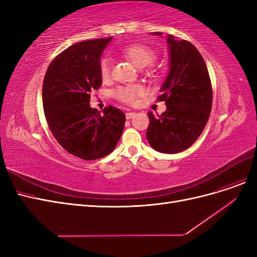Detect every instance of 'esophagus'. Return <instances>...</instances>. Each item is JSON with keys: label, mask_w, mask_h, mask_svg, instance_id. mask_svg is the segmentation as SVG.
<instances>
[{"label": "esophagus", "mask_w": 257, "mask_h": 257, "mask_svg": "<svg viewBox=\"0 0 257 257\" xmlns=\"http://www.w3.org/2000/svg\"><path fill=\"white\" fill-rule=\"evenodd\" d=\"M135 114H136L135 112H132V111H128V112H126V113H125V116H126V119H127V120H130V119H132V118H133V116H134Z\"/></svg>", "instance_id": "1"}]
</instances>
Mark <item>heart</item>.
<instances>
[{
    "label": "heart",
    "instance_id": "1",
    "mask_svg": "<svg viewBox=\"0 0 257 257\" xmlns=\"http://www.w3.org/2000/svg\"><path fill=\"white\" fill-rule=\"evenodd\" d=\"M122 52L138 67H146L152 64L157 60L158 54L155 50L149 46L144 44H133L126 46L122 49ZM99 75L103 79H107L111 72V59L109 57H103L98 64ZM142 93V88L136 84L121 85L114 91V96L119 100L126 104H133L138 95Z\"/></svg>",
    "mask_w": 257,
    "mask_h": 257
}]
</instances>
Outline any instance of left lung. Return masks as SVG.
I'll list each match as a JSON object with an SVG mask.
<instances>
[{
  "label": "left lung",
  "instance_id": "left-lung-1",
  "mask_svg": "<svg viewBox=\"0 0 257 257\" xmlns=\"http://www.w3.org/2000/svg\"><path fill=\"white\" fill-rule=\"evenodd\" d=\"M161 35L160 32H153ZM169 73L162 85L166 110L154 116L150 111L147 139L154 150L179 153L190 148L203 133L212 107V87L204 58L188 41L167 36Z\"/></svg>",
  "mask_w": 257,
  "mask_h": 257
}]
</instances>
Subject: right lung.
<instances>
[{
	"label": "right lung",
	"mask_w": 257,
	"mask_h": 257,
	"mask_svg": "<svg viewBox=\"0 0 257 257\" xmlns=\"http://www.w3.org/2000/svg\"><path fill=\"white\" fill-rule=\"evenodd\" d=\"M112 37L72 45L52 60L43 83V106L52 135L75 157L92 161L111 153L125 114L113 106L91 108L90 93L102 85L99 59Z\"/></svg>",
	"instance_id": "obj_1"
}]
</instances>
